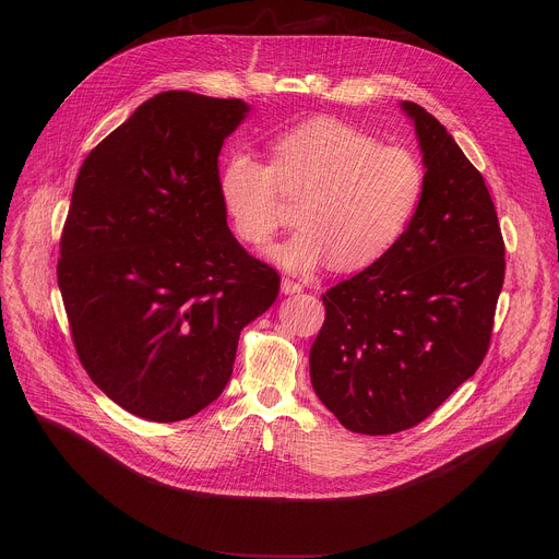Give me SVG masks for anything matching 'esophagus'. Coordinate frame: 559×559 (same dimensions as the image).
Returning <instances> with one entry per match:
<instances>
[{
    "instance_id": "34e87169",
    "label": "esophagus",
    "mask_w": 559,
    "mask_h": 559,
    "mask_svg": "<svg viewBox=\"0 0 559 559\" xmlns=\"http://www.w3.org/2000/svg\"><path fill=\"white\" fill-rule=\"evenodd\" d=\"M281 289H283V294H300L302 292V285L298 283V281H292V278H283L281 281Z\"/></svg>"
}]
</instances>
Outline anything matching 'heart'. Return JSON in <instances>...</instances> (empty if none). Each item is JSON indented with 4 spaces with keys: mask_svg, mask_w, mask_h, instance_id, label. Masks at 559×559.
Segmentation results:
<instances>
[{
    "mask_svg": "<svg viewBox=\"0 0 559 559\" xmlns=\"http://www.w3.org/2000/svg\"><path fill=\"white\" fill-rule=\"evenodd\" d=\"M427 186L420 158L401 145H380L362 130L316 117L270 141V166L229 152L218 170L223 212L243 243L263 248L283 221L281 195L297 199L300 227L270 250L289 272L325 263L358 272L384 259L412 225Z\"/></svg>",
    "mask_w": 559,
    "mask_h": 559,
    "instance_id": "obj_1",
    "label": "heart"
}]
</instances>
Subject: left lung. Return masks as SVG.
I'll list each match as a JSON object with an SVG mask.
<instances>
[{
	"instance_id": "1",
	"label": "left lung",
	"mask_w": 559,
	"mask_h": 559,
	"mask_svg": "<svg viewBox=\"0 0 559 559\" xmlns=\"http://www.w3.org/2000/svg\"><path fill=\"white\" fill-rule=\"evenodd\" d=\"M423 203L395 248L323 294L309 349L316 395L367 436L416 427L483 365L504 283V241L483 175L414 102Z\"/></svg>"
}]
</instances>
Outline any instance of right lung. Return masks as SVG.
Instances as JSON below:
<instances>
[{
  "instance_id": "right-lung-1",
  "label": "right lung",
  "mask_w": 559,
  "mask_h": 559,
  "mask_svg": "<svg viewBox=\"0 0 559 559\" xmlns=\"http://www.w3.org/2000/svg\"><path fill=\"white\" fill-rule=\"evenodd\" d=\"M241 99L168 91L91 150L63 223L57 281L79 360L126 412L186 420L223 393L238 336L278 296L218 199Z\"/></svg>"
}]
</instances>
